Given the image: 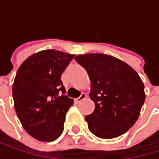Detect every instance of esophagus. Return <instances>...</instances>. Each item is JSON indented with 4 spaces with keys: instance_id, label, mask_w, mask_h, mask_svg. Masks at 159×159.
<instances>
[{
    "instance_id": "esophagus-1",
    "label": "esophagus",
    "mask_w": 159,
    "mask_h": 159,
    "mask_svg": "<svg viewBox=\"0 0 159 159\" xmlns=\"http://www.w3.org/2000/svg\"><path fill=\"white\" fill-rule=\"evenodd\" d=\"M86 97H87V96H86V94H84V93H82V95L80 96L79 98L75 99V103H80L82 100H84V98H86Z\"/></svg>"
}]
</instances>
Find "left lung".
I'll list each match as a JSON object with an SVG mask.
<instances>
[{
  "label": "left lung",
  "instance_id": "8db88e82",
  "mask_svg": "<svg viewBox=\"0 0 159 159\" xmlns=\"http://www.w3.org/2000/svg\"><path fill=\"white\" fill-rule=\"evenodd\" d=\"M75 60L91 82L89 97L95 111L85 116L89 131L101 139L126 133L137 120L145 99L139 75L123 61L103 53L81 54Z\"/></svg>",
  "mask_w": 159,
  "mask_h": 159
}]
</instances>
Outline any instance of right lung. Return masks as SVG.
Segmentation results:
<instances>
[{
  "mask_svg": "<svg viewBox=\"0 0 159 159\" xmlns=\"http://www.w3.org/2000/svg\"><path fill=\"white\" fill-rule=\"evenodd\" d=\"M74 54L45 49L29 56L17 70L13 98L17 117L33 138L52 142L63 132L74 99L64 96L61 75Z\"/></svg>",
  "mask_w": 159,
  "mask_h": 159,
  "instance_id": "add662e5",
  "label": "right lung"
}]
</instances>
